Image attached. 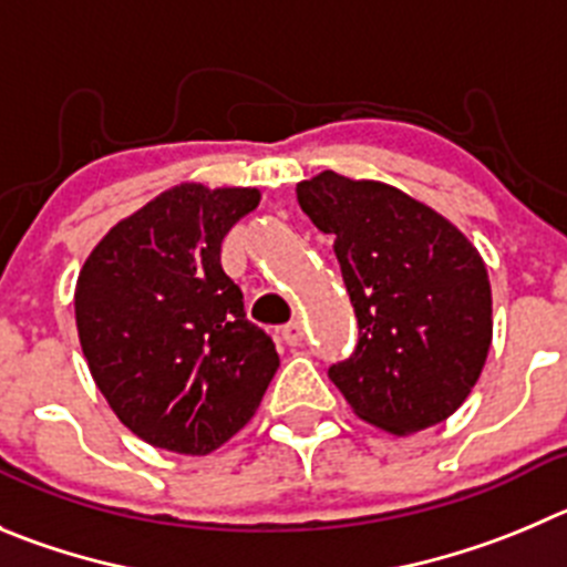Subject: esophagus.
I'll return each mask as SVG.
<instances>
[{
  "instance_id": "1",
  "label": "esophagus",
  "mask_w": 567,
  "mask_h": 567,
  "mask_svg": "<svg viewBox=\"0 0 567 567\" xmlns=\"http://www.w3.org/2000/svg\"><path fill=\"white\" fill-rule=\"evenodd\" d=\"M279 336H282V341L288 343V347H296V343H301V338H305V330H301L299 321H290V324H285L282 330H279Z\"/></svg>"
}]
</instances>
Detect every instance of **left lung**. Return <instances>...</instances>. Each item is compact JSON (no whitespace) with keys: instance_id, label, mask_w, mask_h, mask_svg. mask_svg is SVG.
<instances>
[{"instance_id":"8db88e82","label":"left lung","mask_w":567,"mask_h":567,"mask_svg":"<svg viewBox=\"0 0 567 567\" xmlns=\"http://www.w3.org/2000/svg\"><path fill=\"white\" fill-rule=\"evenodd\" d=\"M301 212L336 237L358 343L330 380L361 420L405 436L467 400L492 343V290L473 243L431 206L324 171L296 184Z\"/></svg>"}]
</instances>
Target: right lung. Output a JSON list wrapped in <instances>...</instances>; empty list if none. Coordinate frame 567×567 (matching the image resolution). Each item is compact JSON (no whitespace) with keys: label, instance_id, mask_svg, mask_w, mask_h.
Instances as JSON below:
<instances>
[{"label":"right lung","instance_id":"right-lung-1","mask_svg":"<svg viewBox=\"0 0 567 567\" xmlns=\"http://www.w3.org/2000/svg\"><path fill=\"white\" fill-rule=\"evenodd\" d=\"M259 204L251 187L178 184L120 220L83 262L75 321L92 378L128 431L206 456L254 416L279 369L246 319L220 243Z\"/></svg>","mask_w":567,"mask_h":567}]
</instances>
